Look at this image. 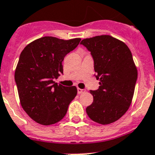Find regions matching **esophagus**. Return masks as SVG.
Returning <instances> with one entry per match:
<instances>
[{
  "mask_svg": "<svg viewBox=\"0 0 155 155\" xmlns=\"http://www.w3.org/2000/svg\"><path fill=\"white\" fill-rule=\"evenodd\" d=\"M77 91H78V94H83V93H84L85 91H86V90H85V89H81L78 87Z\"/></svg>",
  "mask_w": 155,
  "mask_h": 155,
  "instance_id": "esophagus-1",
  "label": "esophagus"
}]
</instances>
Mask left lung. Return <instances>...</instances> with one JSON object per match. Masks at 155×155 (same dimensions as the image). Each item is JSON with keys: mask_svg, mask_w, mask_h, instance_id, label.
I'll list each match as a JSON object with an SVG mask.
<instances>
[{"mask_svg": "<svg viewBox=\"0 0 155 155\" xmlns=\"http://www.w3.org/2000/svg\"><path fill=\"white\" fill-rule=\"evenodd\" d=\"M80 44L91 51L100 85L90 91L93 103L87 114L99 124L114 123L127 112L134 95L138 71L131 51L125 43L108 35L84 39Z\"/></svg>", "mask_w": 155, "mask_h": 155, "instance_id": "8db88e82", "label": "left lung"}]
</instances>
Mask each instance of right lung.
I'll use <instances>...</instances> for the list:
<instances>
[{"label": "right lung", "instance_id": "1", "mask_svg": "<svg viewBox=\"0 0 155 155\" xmlns=\"http://www.w3.org/2000/svg\"><path fill=\"white\" fill-rule=\"evenodd\" d=\"M80 40L44 36L21 51L15 71L20 102L28 115L41 125L60 121L77 95L76 87L57 84L54 79L63 73V60Z\"/></svg>", "mask_w": 155, "mask_h": 155}]
</instances>
